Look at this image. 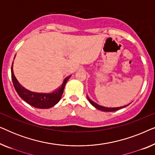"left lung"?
<instances>
[{
	"label": "left lung",
	"instance_id": "1",
	"mask_svg": "<svg viewBox=\"0 0 155 155\" xmlns=\"http://www.w3.org/2000/svg\"><path fill=\"white\" fill-rule=\"evenodd\" d=\"M87 99L89 101H90L91 104H92V106H94V107L96 108V109L100 110V111H117V110L118 109H122V108H124L127 107V106H128L129 104L128 105H126V106H124V107H116V108H109V107H102V106H100V105H98L97 104H96L95 102H94V101L91 100V99L89 98V97H87Z\"/></svg>",
	"mask_w": 155,
	"mask_h": 155
}]
</instances>
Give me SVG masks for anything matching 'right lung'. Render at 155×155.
<instances>
[{"label":"right lung","instance_id":"right-lung-1","mask_svg":"<svg viewBox=\"0 0 155 155\" xmlns=\"http://www.w3.org/2000/svg\"><path fill=\"white\" fill-rule=\"evenodd\" d=\"M12 64H13V63H12ZM12 64L11 67L12 83H13L14 87L15 89L16 92H18L19 96L23 100H25L27 103H28L29 104L32 106V107L38 108V109H49V108L56 105L60 101L61 97H62L63 90H64L65 84H66L69 78H71V76L65 78L60 88L51 93L34 92L25 89L24 87H22L19 83L13 74Z\"/></svg>","mask_w":155,"mask_h":155}]
</instances>
